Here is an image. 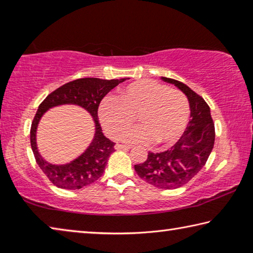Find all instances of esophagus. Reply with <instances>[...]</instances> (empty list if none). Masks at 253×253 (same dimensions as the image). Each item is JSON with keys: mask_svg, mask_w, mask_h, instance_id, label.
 I'll return each instance as SVG.
<instances>
[{"mask_svg": "<svg viewBox=\"0 0 253 253\" xmlns=\"http://www.w3.org/2000/svg\"><path fill=\"white\" fill-rule=\"evenodd\" d=\"M116 149H129L131 148V146H129V145H123V144H116Z\"/></svg>", "mask_w": 253, "mask_h": 253, "instance_id": "obj_1", "label": "esophagus"}]
</instances>
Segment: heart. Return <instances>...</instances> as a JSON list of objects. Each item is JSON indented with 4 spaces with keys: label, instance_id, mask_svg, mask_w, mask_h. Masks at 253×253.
Listing matches in <instances>:
<instances>
[{
    "label": "heart",
    "instance_id": "b5f03b06",
    "mask_svg": "<svg viewBox=\"0 0 253 253\" xmlns=\"http://www.w3.org/2000/svg\"><path fill=\"white\" fill-rule=\"evenodd\" d=\"M190 102L182 91L155 80L128 84L119 99L106 98L99 107V118L107 134L118 138L139 116L141 126L127 131L122 139L130 144L162 146L176 143L190 121Z\"/></svg>",
    "mask_w": 253,
    "mask_h": 253
}]
</instances>
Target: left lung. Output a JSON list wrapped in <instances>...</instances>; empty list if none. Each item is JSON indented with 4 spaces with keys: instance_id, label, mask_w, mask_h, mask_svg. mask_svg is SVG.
<instances>
[{
    "instance_id": "left-lung-1",
    "label": "left lung",
    "mask_w": 253,
    "mask_h": 253,
    "mask_svg": "<svg viewBox=\"0 0 253 253\" xmlns=\"http://www.w3.org/2000/svg\"><path fill=\"white\" fill-rule=\"evenodd\" d=\"M162 79L174 84L187 96L191 119L172 147L162 153L149 152L147 160L134 168L145 182L158 188L173 190L185 185L202 169L213 149L215 129L210 107L199 93L181 81L165 77Z\"/></svg>"
}]
</instances>
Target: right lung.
Returning a JSON list of instances; mask_svg holds the SVG:
<instances>
[{"label": "right lung", "instance_id": "add662e5", "mask_svg": "<svg viewBox=\"0 0 253 253\" xmlns=\"http://www.w3.org/2000/svg\"><path fill=\"white\" fill-rule=\"evenodd\" d=\"M124 80L125 79H76L49 93L40 104L32 121L30 142L37 164L53 185L65 190H79L96 182L104 174L110 154L115 151V143L102 134L99 118H98V107L102 98ZM65 103L78 104L87 109L95 121L96 132L91 146L83 156L69 165L52 166L46 163L37 152L35 143L36 126L45 110L51 106Z\"/></svg>", "mask_w": 253, "mask_h": 253}]
</instances>
